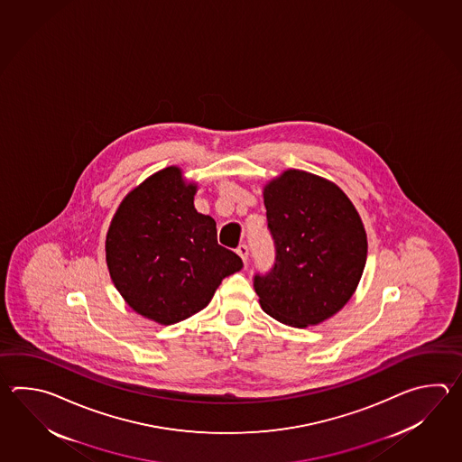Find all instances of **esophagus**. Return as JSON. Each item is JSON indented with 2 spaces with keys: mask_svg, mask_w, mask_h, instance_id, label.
<instances>
[{
  "mask_svg": "<svg viewBox=\"0 0 462 462\" xmlns=\"http://www.w3.org/2000/svg\"><path fill=\"white\" fill-rule=\"evenodd\" d=\"M236 253L241 255V259L245 263V261H247V255H249V247L245 245H237V249H236Z\"/></svg>",
  "mask_w": 462,
  "mask_h": 462,
  "instance_id": "34e87169",
  "label": "esophagus"
}]
</instances>
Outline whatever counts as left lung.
I'll return each mask as SVG.
<instances>
[{
    "label": "left lung",
    "instance_id": "1",
    "mask_svg": "<svg viewBox=\"0 0 462 462\" xmlns=\"http://www.w3.org/2000/svg\"><path fill=\"white\" fill-rule=\"evenodd\" d=\"M264 205L275 261L254 275L259 304L291 327L320 324L350 300L364 274V223L340 188L302 170L269 181Z\"/></svg>",
    "mask_w": 462,
    "mask_h": 462
}]
</instances>
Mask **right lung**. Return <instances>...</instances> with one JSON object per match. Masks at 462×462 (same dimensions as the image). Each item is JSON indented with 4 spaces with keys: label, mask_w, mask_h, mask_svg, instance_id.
<instances>
[{
    "label": "right lung",
    "mask_w": 462,
    "mask_h": 462,
    "mask_svg": "<svg viewBox=\"0 0 462 462\" xmlns=\"http://www.w3.org/2000/svg\"><path fill=\"white\" fill-rule=\"evenodd\" d=\"M197 185L168 167L120 203L108 227L112 282L137 314L171 325L203 310L241 257L217 245V221L193 205Z\"/></svg>",
    "instance_id": "right-lung-1"
}]
</instances>
